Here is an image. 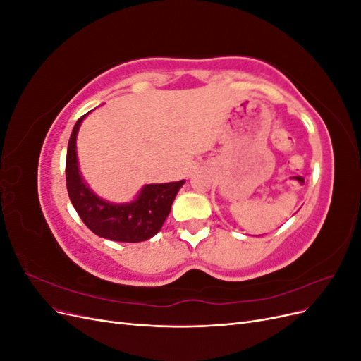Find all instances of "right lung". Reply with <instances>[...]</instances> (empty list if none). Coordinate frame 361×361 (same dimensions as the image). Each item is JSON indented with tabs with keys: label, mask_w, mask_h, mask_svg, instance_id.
Instances as JSON below:
<instances>
[{
	"label": "right lung",
	"mask_w": 361,
	"mask_h": 361,
	"mask_svg": "<svg viewBox=\"0 0 361 361\" xmlns=\"http://www.w3.org/2000/svg\"><path fill=\"white\" fill-rule=\"evenodd\" d=\"M87 114L75 123L68 145L66 185L75 211L97 236L117 243L147 241L161 231L185 180L145 185L135 199L126 203H111L99 197L84 180L76 154V137Z\"/></svg>",
	"instance_id": "add662e5"
}]
</instances>
